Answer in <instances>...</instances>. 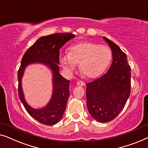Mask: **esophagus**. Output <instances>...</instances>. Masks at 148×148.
Returning a JSON list of instances; mask_svg holds the SVG:
<instances>
[{
  "instance_id": "obj_1",
  "label": "esophagus",
  "mask_w": 148,
  "mask_h": 148,
  "mask_svg": "<svg viewBox=\"0 0 148 148\" xmlns=\"http://www.w3.org/2000/svg\"><path fill=\"white\" fill-rule=\"evenodd\" d=\"M76 84H77V85H78V86H84V85L85 84H84V82H82V81L79 80V81H77Z\"/></svg>"
}]
</instances>
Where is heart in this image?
<instances>
[{
  "mask_svg": "<svg viewBox=\"0 0 148 148\" xmlns=\"http://www.w3.org/2000/svg\"><path fill=\"white\" fill-rule=\"evenodd\" d=\"M113 53L106 45L84 41L72 45L68 53L60 58V62L66 70L72 71L76 64L83 76L93 78L103 74L111 64Z\"/></svg>",
  "mask_w": 148,
  "mask_h": 148,
  "instance_id": "heart-1",
  "label": "heart"
}]
</instances>
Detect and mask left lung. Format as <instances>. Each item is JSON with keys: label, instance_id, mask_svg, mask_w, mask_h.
I'll return each mask as SVG.
<instances>
[{"label": "left lung", "instance_id": "left-lung-1", "mask_svg": "<svg viewBox=\"0 0 148 148\" xmlns=\"http://www.w3.org/2000/svg\"><path fill=\"white\" fill-rule=\"evenodd\" d=\"M113 52V62L107 73L86 83V105L90 115L99 122L113 120L123 109L131 94V67L127 55L107 37Z\"/></svg>", "mask_w": 148, "mask_h": 148}]
</instances>
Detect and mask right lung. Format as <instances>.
Here are the masks:
<instances>
[{"instance_id": "add662e5", "label": "right lung", "mask_w": 148, "mask_h": 148, "mask_svg": "<svg viewBox=\"0 0 148 148\" xmlns=\"http://www.w3.org/2000/svg\"><path fill=\"white\" fill-rule=\"evenodd\" d=\"M72 33H55L41 37L32 45L23 56L18 70V97L27 113L41 123L52 125L63 116L70 95V81L59 74L60 49L70 39L74 38ZM41 62L48 65L53 72L54 93L51 102L41 110H33L24 99L21 87V78L24 68L31 63Z\"/></svg>"}]
</instances>
